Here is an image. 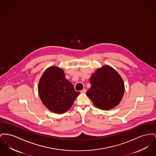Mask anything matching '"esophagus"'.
Masks as SVG:
<instances>
[{"label": "esophagus", "instance_id": "1", "mask_svg": "<svg viewBox=\"0 0 156 156\" xmlns=\"http://www.w3.org/2000/svg\"><path fill=\"white\" fill-rule=\"evenodd\" d=\"M87 91V90H86V89H83V90H81V91H80V92L81 93V94H84V93H85Z\"/></svg>", "mask_w": 156, "mask_h": 156}]
</instances>
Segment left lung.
Here are the masks:
<instances>
[{
	"label": "left lung",
	"mask_w": 156,
	"mask_h": 156,
	"mask_svg": "<svg viewBox=\"0 0 156 156\" xmlns=\"http://www.w3.org/2000/svg\"><path fill=\"white\" fill-rule=\"evenodd\" d=\"M91 88L87 92L94 105L111 110L118 105L124 93V84L119 73L108 65L98 69L90 77Z\"/></svg>",
	"instance_id": "obj_1"
}]
</instances>
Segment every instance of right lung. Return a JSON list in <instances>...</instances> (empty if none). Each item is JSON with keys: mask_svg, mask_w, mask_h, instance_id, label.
Returning a JSON list of instances; mask_svg holds the SVG:
<instances>
[{"mask_svg": "<svg viewBox=\"0 0 156 156\" xmlns=\"http://www.w3.org/2000/svg\"><path fill=\"white\" fill-rule=\"evenodd\" d=\"M38 92L46 108L58 114L69 110L80 94L65 78L64 71L55 66L48 68L42 74L38 84Z\"/></svg>", "mask_w": 156, "mask_h": 156, "instance_id": "1", "label": "right lung"}]
</instances>
